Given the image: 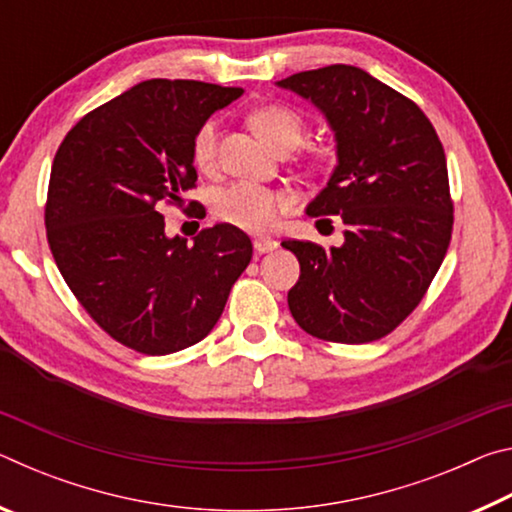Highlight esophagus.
<instances>
[{
	"mask_svg": "<svg viewBox=\"0 0 512 512\" xmlns=\"http://www.w3.org/2000/svg\"><path fill=\"white\" fill-rule=\"evenodd\" d=\"M253 246H255V250H257L259 255H264V253H271V250L277 248V241L271 239V237H257L253 241Z\"/></svg>",
	"mask_w": 512,
	"mask_h": 512,
	"instance_id": "esophagus-1",
	"label": "esophagus"
}]
</instances>
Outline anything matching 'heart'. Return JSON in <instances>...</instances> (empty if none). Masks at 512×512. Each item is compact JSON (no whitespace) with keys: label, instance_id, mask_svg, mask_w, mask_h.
Instances as JSON below:
<instances>
[{"label":"heart","instance_id":"obj_1","mask_svg":"<svg viewBox=\"0 0 512 512\" xmlns=\"http://www.w3.org/2000/svg\"><path fill=\"white\" fill-rule=\"evenodd\" d=\"M250 124L280 151H291L307 133L305 117L289 103H264L250 112ZM216 155H219V121L207 119L194 133L192 160L201 171H212ZM291 205L293 198L289 194L253 183H232L212 196L214 219L248 232L273 228L280 214L289 212Z\"/></svg>","mask_w":512,"mask_h":512}]
</instances>
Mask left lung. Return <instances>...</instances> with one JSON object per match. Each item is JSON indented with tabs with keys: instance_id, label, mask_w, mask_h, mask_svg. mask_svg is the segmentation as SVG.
<instances>
[{
	"instance_id": "obj_1",
	"label": "left lung",
	"mask_w": 512,
	"mask_h": 512,
	"mask_svg": "<svg viewBox=\"0 0 512 512\" xmlns=\"http://www.w3.org/2000/svg\"><path fill=\"white\" fill-rule=\"evenodd\" d=\"M280 85L314 101L339 142V167L307 214L345 223L341 248L282 241L300 262L291 316L329 343L384 339L420 305L452 241L443 144L418 103L359 67L327 65Z\"/></svg>"
}]
</instances>
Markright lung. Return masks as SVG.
Listing matches in <instances>:
<instances>
[{
    "label": "right lung",
    "instance_id": "1",
    "mask_svg": "<svg viewBox=\"0 0 512 512\" xmlns=\"http://www.w3.org/2000/svg\"><path fill=\"white\" fill-rule=\"evenodd\" d=\"M239 97L241 88L203 81H144L90 110L58 146L45 203L51 255L94 323L135 352L203 341L253 257L235 225L187 244L164 237L162 216L196 187L198 126Z\"/></svg>",
    "mask_w": 512,
    "mask_h": 512
}]
</instances>
